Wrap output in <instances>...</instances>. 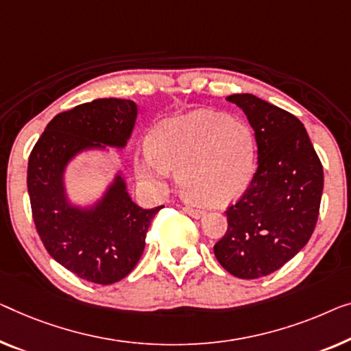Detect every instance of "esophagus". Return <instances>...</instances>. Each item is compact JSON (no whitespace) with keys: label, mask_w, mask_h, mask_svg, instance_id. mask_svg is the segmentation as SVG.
Segmentation results:
<instances>
[{"label":"esophagus","mask_w":351,"mask_h":351,"mask_svg":"<svg viewBox=\"0 0 351 351\" xmlns=\"http://www.w3.org/2000/svg\"><path fill=\"white\" fill-rule=\"evenodd\" d=\"M182 209H184V213H187V214H189V216L191 217H195V219H198V217H202L203 216V214H205V213H203L202 211V209H198V208H193V206H184V208H182Z\"/></svg>","instance_id":"esophagus-1"}]
</instances>
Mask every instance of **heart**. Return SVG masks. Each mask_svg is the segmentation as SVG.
<instances>
[{"label":"heart","instance_id":"obj_1","mask_svg":"<svg viewBox=\"0 0 351 351\" xmlns=\"http://www.w3.org/2000/svg\"><path fill=\"white\" fill-rule=\"evenodd\" d=\"M257 145L247 125L227 114L197 110L162 121L137 160L142 180L164 187L178 170L181 192L193 202L222 206L247 191L254 178Z\"/></svg>","mask_w":351,"mask_h":351}]
</instances>
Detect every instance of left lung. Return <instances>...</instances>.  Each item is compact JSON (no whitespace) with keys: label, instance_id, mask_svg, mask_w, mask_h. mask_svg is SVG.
<instances>
[{"label":"left lung","instance_id":"8db88e82","mask_svg":"<svg viewBox=\"0 0 351 351\" xmlns=\"http://www.w3.org/2000/svg\"><path fill=\"white\" fill-rule=\"evenodd\" d=\"M252 125L257 171L226 211L228 228L214 255L230 274L258 279L282 268L309 241L320 211L323 167L295 114L254 94H232Z\"/></svg>","mask_w":351,"mask_h":351}]
</instances>
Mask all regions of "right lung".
<instances>
[{"label":"right lung","instance_id":"add662e5","mask_svg":"<svg viewBox=\"0 0 351 351\" xmlns=\"http://www.w3.org/2000/svg\"><path fill=\"white\" fill-rule=\"evenodd\" d=\"M137 114V104L128 99L82 104L56 114L29 154L26 184L42 243L51 258L93 284H114L135 268L151 221L164 206L134 203L119 171L93 205H72L66 167L83 151L125 148Z\"/></svg>","mask_w":351,"mask_h":351}]
</instances>
